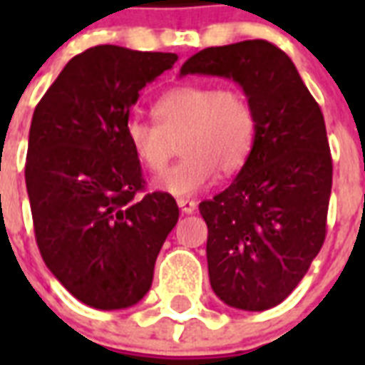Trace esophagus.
I'll use <instances>...</instances> for the list:
<instances>
[{"label": "esophagus", "mask_w": 365, "mask_h": 365, "mask_svg": "<svg viewBox=\"0 0 365 365\" xmlns=\"http://www.w3.org/2000/svg\"><path fill=\"white\" fill-rule=\"evenodd\" d=\"M178 206L183 214H193L195 208H197V202L191 199H178Z\"/></svg>", "instance_id": "esophagus-1"}]
</instances>
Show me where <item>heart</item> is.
Instances as JSON below:
<instances>
[{"instance_id": "obj_1", "label": "heart", "mask_w": 365, "mask_h": 365, "mask_svg": "<svg viewBox=\"0 0 365 365\" xmlns=\"http://www.w3.org/2000/svg\"><path fill=\"white\" fill-rule=\"evenodd\" d=\"M157 123L132 117L125 125L128 148L148 170L160 172L182 138L180 163L155 180V187L174 197H191L223 174L240 170L257 134L255 111L237 87L180 85L153 106Z\"/></svg>"}]
</instances>
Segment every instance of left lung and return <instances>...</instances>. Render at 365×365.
Here are the masks:
<instances>
[{
	"label": "left lung",
	"mask_w": 365,
	"mask_h": 365,
	"mask_svg": "<svg viewBox=\"0 0 365 365\" xmlns=\"http://www.w3.org/2000/svg\"><path fill=\"white\" fill-rule=\"evenodd\" d=\"M195 73L233 79L255 111L252 155L199 210L214 294L267 311L294 292L326 239L334 166L324 115L288 54L263 39L205 48L180 70Z\"/></svg>",
	"instance_id": "1"
}]
</instances>
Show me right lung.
<instances>
[{"instance_id":"right-lung-1","label":"right lung","mask_w":365,"mask_h":365,"mask_svg":"<svg viewBox=\"0 0 365 365\" xmlns=\"http://www.w3.org/2000/svg\"><path fill=\"white\" fill-rule=\"evenodd\" d=\"M172 53L98 45L77 54L31 117L26 189L48 271L76 299L115 311L136 305L180 210L168 193L143 191L125 136L140 91L170 70Z\"/></svg>"}]
</instances>
